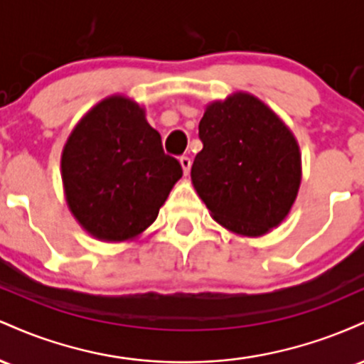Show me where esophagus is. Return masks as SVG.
I'll return each instance as SVG.
<instances>
[{
  "label": "esophagus",
  "instance_id": "34e87169",
  "mask_svg": "<svg viewBox=\"0 0 364 364\" xmlns=\"http://www.w3.org/2000/svg\"><path fill=\"white\" fill-rule=\"evenodd\" d=\"M179 164H181L183 173H185V176H186V174L190 173V169H191V159L186 157V156H183L181 159H179Z\"/></svg>",
  "mask_w": 364,
  "mask_h": 364
}]
</instances>
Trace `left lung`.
<instances>
[{
	"label": "left lung",
	"instance_id": "1",
	"mask_svg": "<svg viewBox=\"0 0 364 364\" xmlns=\"http://www.w3.org/2000/svg\"><path fill=\"white\" fill-rule=\"evenodd\" d=\"M203 149L191 183L210 215L237 236L260 237L282 224L301 185L292 132L248 92L207 104L198 124Z\"/></svg>",
	"mask_w": 364,
	"mask_h": 364
}]
</instances>
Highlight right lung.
I'll return each mask as SVG.
<instances>
[{"mask_svg":"<svg viewBox=\"0 0 364 364\" xmlns=\"http://www.w3.org/2000/svg\"><path fill=\"white\" fill-rule=\"evenodd\" d=\"M181 176L144 107L119 94L82 116L61 154L70 212L83 231L106 243L136 240Z\"/></svg>","mask_w":364,"mask_h":364,"instance_id":"obj_1","label":"right lung"}]
</instances>
